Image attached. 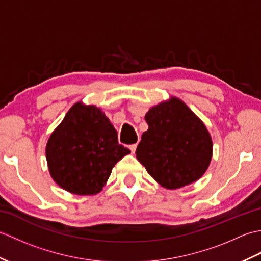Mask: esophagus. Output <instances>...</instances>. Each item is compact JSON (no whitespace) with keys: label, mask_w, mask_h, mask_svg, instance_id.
Wrapping results in <instances>:
<instances>
[{"label":"esophagus","mask_w":261,"mask_h":261,"mask_svg":"<svg viewBox=\"0 0 261 261\" xmlns=\"http://www.w3.org/2000/svg\"><path fill=\"white\" fill-rule=\"evenodd\" d=\"M129 149H130L132 153H135L136 152V149H137V143H134V145H130Z\"/></svg>","instance_id":"obj_1"}]
</instances>
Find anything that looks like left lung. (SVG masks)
I'll use <instances>...</instances> for the list:
<instances>
[{
    "label": "left lung",
    "mask_w": 261,
    "mask_h": 261,
    "mask_svg": "<svg viewBox=\"0 0 261 261\" xmlns=\"http://www.w3.org/2000/svg\"><path fill=\"white\" fill-rule=\"evenodd\" d=\"M136 154L148 174L167 190H176L201 178L207 170L213 142L203 121L178 97L153 105L145 115Z\"/></svg>",
    "instance_id": "1"
}]
</instances>
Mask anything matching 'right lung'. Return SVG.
<instances>
[{"label":"right lung","instance_id":"obj_1","mask_svg":"<svg viewBox=\"0 0 261 261\" xmlns=\"http://www.w3.org/2000/svg\"><path fill=\"white\" fill-rule=\"evenodd\" d=\"M131 151L95 105L75 103L53 131L46 146L48 169L63 190L95 195L107 185L115 164Z\"/></svg>","mask_w":261,"mask_h":261}]
</instances>
